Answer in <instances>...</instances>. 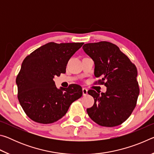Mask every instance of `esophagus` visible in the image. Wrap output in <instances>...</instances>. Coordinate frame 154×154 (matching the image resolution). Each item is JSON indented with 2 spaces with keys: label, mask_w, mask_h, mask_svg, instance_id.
Returning <instances> with one entry per match:
<instances>
[{
  "label": "esophagus",
  "mask_w": 154,
  "mask_h": 154,
  "mask_svg": "<svg viewBox=\"0 0 154 154\" xmlns=\"http://www.w3.org/2000/svg\"><path fill=\"white\" fill-rule=\"evenodd\" d=\"M82 92H83V96H86L88 94V90L86 88H82Z\"/></svg>",
  "instance_id": "esophagus-1"
}]
</instances>
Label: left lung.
<instances>
[{
  "label": "left lung",
  "instance_id": "left-lung-1",
  "mask_svg": "<svg viewBox=\"0 0 154 154\" xmlns=\"http://www.w3.org/2000/svg\"><path fill=\"white\" fill-rule=\"evenodd\" d=\"M83 49L94 62L95 77H100L99 83L106 87V92L101 94L88 90L94 99V105L87 109L88 116L100 126H118L129 118L136 106L139 94L137 68L111 43H86Z\"/></svg>",
  "mask_w": 154,
  "mask_h": 154
}]
</instances>
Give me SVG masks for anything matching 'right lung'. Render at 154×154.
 <instances>
[{
	"label": "right lung",
	"mask_w": 154,
	"mask_h": 154,
	"mask_svg": "<svg viewBox=\"0 0 154 154\" xmlns=\"http://www.w3.org/2000/svg\"><path fill=\"white\" fill-rule=\"evenodd\" d=\"M83 45L50 42L26 57L16 78L17 97L32 120L54 123L66 113L72 102L82 97L80 85L71 84L68 88H58L54 78L66 72L68 61Z\"/></svg>",
	"instance_id": "add662e5"
}]
</instances>
